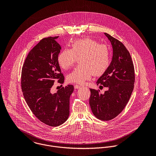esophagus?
Wrapping results in <instances>:
<instances>
[{
    "label": "esophagus",
    "instance_id": "esophagus-1",
    "mask_svg": "<svg viewBox=\"0 0 156 156\" xmlns=\"http://www.w3.org/2000/svg\"><path fill=\"white\" fill-rule=\"evenodd\" d=\"M81 87H82V86L79 85H74V88H75V89H79V88H80Z\"/></svg>",
    "mask_w": 156,
    "mask_h": 156
}]
</instances>
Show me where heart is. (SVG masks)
Segmentation results:
<instances>
[{
  "mask_svg": "<svg viewBox=\"0 0 156 156\" xmlns=\"http://www.w3.org/2000/svg\"><path fill=\"white\" fill-rule=\"evenodd\" d=\"M79 58L80 65L67 75L69 82L82 84L90 79L93 74L96 76L103 74L111 64L109 47L89 38L75 40L71 49L66 48L59 54L58 62L62 69H67Z\"/></svg>",
  "mask_w": 156,
  "mask_h": 156,
  "instance_id": "obj_1",
  "label": "heart"
}]
</instances>
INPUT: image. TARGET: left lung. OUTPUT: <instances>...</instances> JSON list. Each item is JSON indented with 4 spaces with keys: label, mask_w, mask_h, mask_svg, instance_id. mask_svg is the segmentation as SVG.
<instances>
[{
    "label": "left lung",
    "mask_w": 156,
    "mask_h": 156,
    "mask_svg": "<svg viewBox=\"0 0 156 156\" xmlns=\"http://www.w3.org/2000/svg\"><path fill=\"white\" fill-rule=\"evenodd\" d=\"M113 56L110 66L97 82V85L108 88L104 94L90 88L89 105L94 115L98 119L109 121L117 116L127 105L134 88L133 63L129 51L119 40L109 34Z\"/></svg>",
    "instance_id": "obj_1"
}]
</instances>
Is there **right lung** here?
<instances>
[{
    "label": "right lung",
    "mask_w": 156,
    "mask_h": 156,
    "mask_svg": "<svg viewBox=\"0 0 156 156\" xmlns=\"http://www.w3.org/2000/svg\"><path fill=\"white\" fill-rule=\"evenodd\" d=\"M59 37L41 40L29 53L22 71L23 96L31 111L45 124L56 127L64 123L69 115V98L74 87L68 85L52 94L55 80L64 82L58 62L61 47Z\"/></svg>",
    "instance_id": "1"
}]
</instances>
